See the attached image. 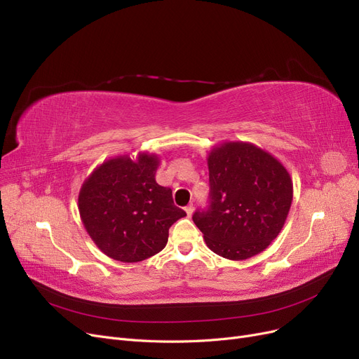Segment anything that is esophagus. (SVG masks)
<instances>
[{"instance_id": "obj_1", "label": "esophagus", "mask_w": 359, "mask_h": 359, "mask_svg": "<svg viewBox=\"0 0 359 359\" xmlns=\"http://www.w3.org/2000/svg\"><path fill=\"white\" fill-rule=\"evenodd\" d=\"M184 211H187L188 217H191V216H192V213H194V205H192V204H189L188 207H184Z\"/></svg>"}]
</instances>
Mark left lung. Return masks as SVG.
<instances>
[{"label": "left lung", "mask_w": 359, "mask_h": 359, "mask_svg": "<svg viewBox=\"0 0 359 359\" xmlns=\"http://www.w3.org/2000/svg\"><path fill=\"white\" fill-rule=\"evenodd\" d=\"M207 210L192 220L205 244L229 260L253 257L281 232L293 201V182L285 167L253 143L224 142L207 158Z\"/></svg>", "instance_id": "left-lung-1"}]
</instances>
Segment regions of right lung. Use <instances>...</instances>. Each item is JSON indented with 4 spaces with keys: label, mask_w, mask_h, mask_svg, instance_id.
Wrapping results in <instances>:
<instances>
[{
    "label": "right lung",
    "mask_w": 359,
    "mask_h": 359,
    "mask_svg": "<svg viewBox=\"0 0 359 359\" xmlns=\"http://www.w3.org/2000/svg\"><path fill=\"white\" fill-rule=\"evenodd\" d=\"M158 165L154 154L123 155L100 164L83 183L79 216L108 257L135 263L159 253L171 224L187 216L172 203L171 189L156 183Z\"/></svg>",
    "instance_id": "1"
}]
</instances>
